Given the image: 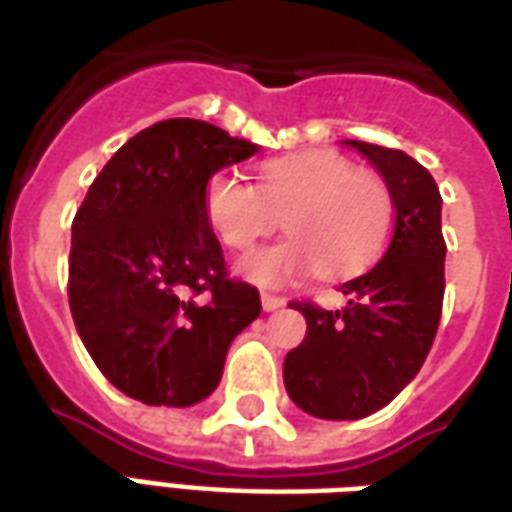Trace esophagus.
Instances as JSON below:
<instances>
[{"instance_id":"1","label":"esophagus","mask_w":512,"mask_h":512,"mask_svg":"<svg viewBox=\"0 0 512 512\" xmlns=\"http://www.w3.org/2000/svg\"><path fill=\"white\" fill-rule=\"evenodd\" d=\"M260 301H263V310L266 312H274L279 310V307H285V299H282V296H274V293H263Z\"/></svg>"}]
</instances>
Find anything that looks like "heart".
I'll use <instances>...</instances> for the list:
<instances>
[{"instance_id": "heart-1", "label": "heart", "mask_w": 512, "mask_h": 512, "mask_svg": "<svg viewBox=\"0 0 512 512\" xmlns=\"http://www.w3.org/2000/svg\"><path fill=\"white\" fill-rule=\"evenodd\" d=\"M205 216L230 249H249L279 227L288 238L255 249L235 271L255 285H285L318 268L345 277L384 249L395 202L386 180L332 150H304L266 161L257 189L235 172H216L205 186Z\"/></svg>"}]
</instances>
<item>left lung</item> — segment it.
<instances>
[{
    "label": "left lung",
    "mask_w": 512,
    "mask_h": 512,
    "mask_svg": "<svg viewBox=\"0 0 512 512\" xmlns=\"http://www.w3.org/2000/svg\"><path fill=\"white\" fill-rule=\"evenodd\" d=\"M381 172L395 202L384 257L340 285L348 304L321 310L290 304L307 337L285 356L290 400L321 419H362L384 408L417 376L441 321L444 255L436 180L403 150L345 139Z\"/></svg>",
    "instance_id": "8db88e82"
}]
</instances>
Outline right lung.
Instances as JSON below:
<instances>
[{
    "label": "right lung",
    "instance_id": "right-lung-1",
    "mask_svg": "<svg viewBox=\"0 0 512 512\" xmlns=\"http://www.w3.org/2000/svg\"><path fill=\"white\" fill-rule=\"evenodd\" d=\"M260 147L175 117L109 158L73 219L68 301L87 354L123 395L194 406L222 381L227 348L260 315L230 279L205 186Z\"/></svg>",
    "mask_w": 512,
    "mask_h": 512
}]
</instances>
